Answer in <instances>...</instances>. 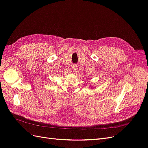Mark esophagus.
<instances>
[{
    "mask_svg": "<svg viewBox=\"0 0 148 148\" xmlns=\"http://www.w3.org/2000/svg\"><path fill=\"white\" fill-rule=\"evenodd\" d=\"M72 69H73V70L74 71H77V70L78 69V66L76 65H73V66H72Z\"/></svg>",
    "mask_w": 148,
    "mask_h": 148,
    "instance_id": "1",
    "label": "esophagus"
}]
</instances>
